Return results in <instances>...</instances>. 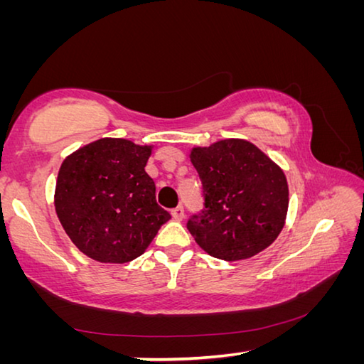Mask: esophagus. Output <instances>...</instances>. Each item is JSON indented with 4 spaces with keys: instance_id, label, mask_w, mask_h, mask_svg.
Wrapping results in <instances>:
<instances>
[{
    "instance_id": "obj_1",
    "label": "esophagus",
    "mask_w": 364,
    "mask_h": 364,
    "mask_svg": "<svg viewBox=\"0 0 364 364\" xmlns=\"http://www.w3.org/2000/svg\"><path fill=\"white\" fill-rule=\"evenodd\" d=\"M171 217H173L176 221H181L184 218V208L181 205H178L176 208L171 210Z\"/></svg>"
}]
</instances>
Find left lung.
Masks as SVG:
<instances>
[{"label": "left lung", "mask_w": 364, "mask_h": 364, "mask_svg": "<svg viewBox=\"0 0 364 364\" xmlns=\"http://www.w3.org/2000/svg\"><path fill=\"white\" fill-rule=\"evenodd\" d=\"M191 162L204 189V210L188 230L199 247L220 260L257 255L274 242L286 223L289 188L284 171L245 139L193 147Z\"/></svg>", "instance_id": "left-lung-1"}]
</instances>
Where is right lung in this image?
Wrapping results in <instances>:
<instances>
[{
    "label": "right lung",
    "mask_w": 364,
    "mask_h": 364,
    "mask_svg": "<svg viewBox=\"0 0 364 364\" xmlns=\"http://www.w3.org/2000/svg\"><path fill=\"white\" fill-rule=\"evenodd\" d=\"M152 146L101 138L67 156L60 165L54 207L67 236L86 257L127 263L143 255L171 218L157 204L146 173Z\"/></svg>",
    "instance_id": "1"
}]
</instances>
